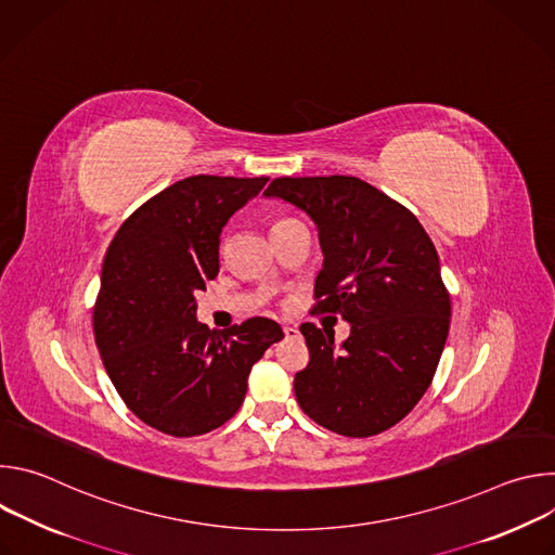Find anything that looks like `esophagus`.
I'll list each match as a JSON object with an SVG mask.
<instances>
[{
  "instance_id": "1",
  "label": "esophagus",
  "mask_w": 555,
  "mask_h": 555,
  "mask_svg": "<svg viewBox=\"0 0 555 555\" xmlns=\"http://www.w3.org/2000/svg\"><path fill=\"white\" fill-rule=\"evenodd\" d=\"M283 334H285V338H289V340H292V338H298V330L292 327V325H285V327H283Z\"/></svg>"
}]
</instances>
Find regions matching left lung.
I'll return each instance as SVG.
<instances>
[{"instance_id": "1", "label": "left lung", "mask_w": 555, "mask_h": 555, "mask_svg": "<svg viewBox=\"0 0 555 555\" xmlns=\"http://www.w3.org/2000/svg\"><path fill=\"white\" fill-rule=\"evenodd\" d=\"M263 195L315 223L325 261L313 311L340 313L351 325L343 345L327 330L300 325L309 349L294 377L300 409L345 437L388 430L428 390L450 330L430 236L409 208L351 176L276 178Z\"/></svg>"}]
</instances>
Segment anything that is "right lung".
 <instances>
[{"instance_id": "obj_1", "label": "right lung", "mask_w": 555, "mask_h": 555, "mask_svg": "<svg viewBox=\"0 0 555 555\" xmlns=\"http://www.w3.org/2000/svg\"><path fill=\"white\" fill-rule=\"evenodd\" d=\"M266 182L180 180L131 212L109 244L96 347L127 409L155 430L195 437L225 424L244 404L255 362L283 338L261 315L225 332L195 315V292L219 272L221 228Z\"/></svg>"}]
</instances>
